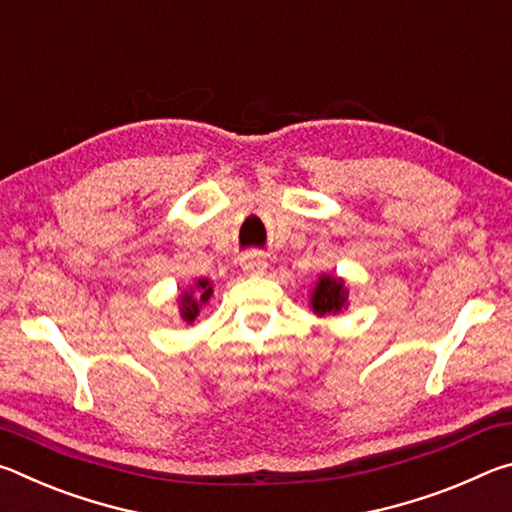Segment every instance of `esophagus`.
<instances>
[{
	"label": "esophagus",
	"mask_w": 512,
	"mask_h": 512,
	"mask_svg": "<svg viewBox=\"0 0 512 512\" xmlns=\"http://www.w3.org/2000/svg\"><path fill=\"white\" fill-rule=\"evenodd\" d=\"M241 268H244V273H248V275H262L268 268V262L259 255H250L244 259V262H241Z\"/></svg>",
	"instance_id": "obj_1"
}]
</instances>
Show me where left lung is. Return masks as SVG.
Masks as SVG:
<instances>
[{"instance_id": "left-lung-1", "label": "left lung", "mask_w": 512, "mask_h": 512, "mask_svg": "<svg viewBox=\"0 0 512 512\" xmlns=\"http://www.w3.org/2000/svg\"><path fill=\"white\" fill-rule=\"evenodd\" d=\"M348 296H350V289L343 277L332 275V273H320L314 289L309 293V309L320 318L336 316L348 309L350 305Z\"/></svg>"}]
</instances>
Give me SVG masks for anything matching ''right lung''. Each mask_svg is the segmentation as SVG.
<instances>
[{"instance_id": "add662e5", "label": "right lung", "mask_w": 512, "mask_h": 512, "mask_svg": "<svg viewBox=\"0 0 512 512\" xmlns=\"http://www.w3.org/2000/svg\"><path fill=\"white\" fill-rule=\"evenodd\" d=\"M212 282L207 280V277H198L194 280L189 287L180 293L178 296V311H180V318L185 320V323L192 325L196 316L201 314V309L210 302L212 298Z\"/></svg>"}]
</instances>
